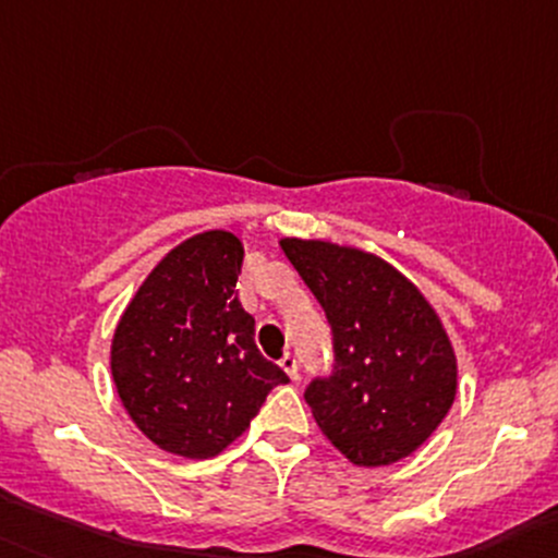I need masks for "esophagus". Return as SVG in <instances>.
I'll use <instances>...</instances> for the list:
<instances>
[{
    "mask_svg": "<svg viewBox=\"0 0 558 558\" xmlns=\"http://www.w3.org/2000/svg\"><path fill=\"white\" fill-rule=\"evenodd\" d=\"M280 367H283V373L289 375L291 380H300V364H296L294 353H286V356L280 359Z\"/></svg>",
    "mask_w": 558,
    "mask_h": 558,
    "instance_id": "obj_1",
    "label": "esophagus"
}]
</instances>
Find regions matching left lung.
<instances>
[{
    "label": "left lung",
    "mask_w": 558,
    "mask_h": 558,
    "mask_svg": "<svg viewBox=\"0 0 558 558\" xmlns=\"http://www.w3.org/2000/svg\"><path fill=\"white\" fill-rule=\"evenodd\" d=\"M280 247L331 326V373L305 388L320 432L359 466L410 456L456 397V356L435 307L373 253L296 238Z\"/></svg>",
    "instance_id": "left-lung-1"
}]
</instances>
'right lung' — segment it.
Segmentation results:
<instances>
[{
    "label": "right lung",
    "mask_w": 558,
    "mask_h": 558,
    "mask_svg": "<svg viewBox=\"0 0 558 558\" xmlns=\"http://www.w3.org/2000/svg\"><path fill=\"white\" fill-rule=\"evenodd\" d=\"M243 243L202 232L167 253L112 335L118 397L150 442L210 459L256 418L275 386L289 384L258 353L253 315L238 300Z\"/></svg>",
    "instance_id": "1"
}]
</instances>
